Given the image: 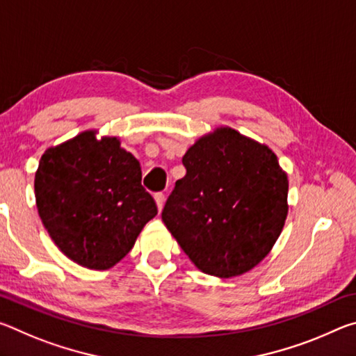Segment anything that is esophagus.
<instances>
[{
    "mask_svg": "<svg viewBox=\"0 0 356 356\" xmlns=\"http://www.w3.org/2000/svg\"><path fill=\"white\" fill-rule=\"evenodd\" d=\"M165 195L163 193H156L155 195V202H156V207H159V212H161L163 210V206H165Z\"/></svg>",
    "mask_w": 356,
    "mask_h": 356,
    "instance_id": "1",
    "label": "esophagus"
}]
</instances>
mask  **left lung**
I'll return each instance as SVG.
<instances>
[{"mask_svg":"<svg viewBox=\"0 0 356 356\" xmlns=\"http://www.w3.org/2000/svg\"><path fill=\"white\" fill-rule=\"evenodd\" d=\"M161 220L201 272L231 278L272 251L289 212L287 174L265 144L216 127L186 150Z\"/></svg>","mask_w":356,"mask_h":356,"instance_id":"8db88e82","label":"left lung"}]
</instances>
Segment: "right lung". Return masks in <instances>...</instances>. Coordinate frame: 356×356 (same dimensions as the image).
<instances>
[{"label":"right lung","mask_w":356,"mask_h":356,"mask_svg":"<svg viewBox=\"0 0 356 356\" xmlns=\"http://www.w3.org/2000/svg\"><path fill=\"white\" fill-rule=\"evenodd\" d=\"M34 193L42 222L70 261L108 270L134 248L156 215L141 185V166L118 136L86 130L48 147L35 171Z\"/></svg>","instance_id":"right-lung-1"}]
</instances>
